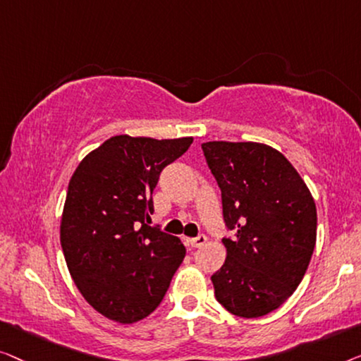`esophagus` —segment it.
I'll use <instances>...</instances> for the list:
<instances>
[{"instance_id": "esophagus-1", "label": "esophagus", "mask_w": 361, "mask_h": 361, "mask_svg": "<svg viewBox=\"0 0 361 361\" xmlns=\"http://www.w3.org/2000/svg\"><path fill=\"white\" fill-rule=\"evenodd\" d=\"M206 242H207V237L204 235V233H200V235H197V237L188 238V243H190V245H191V247H195V248H200V247H202V245H204Z\"/></svg>"}]
</instances>
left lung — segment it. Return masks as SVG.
Returning <instances> with one entry per match:
<instances>
[{
  "instance_id": "8db88e82",
  "label": "left lung",
  "mask_w": 361,
  "mask_h": 361,
  "mask_svg": "<svg viewBox=\"0 0 361 361\" xmlns=\"http://www.w3.org/2000/svg\"><path fill=\"white\" fill-rule=\"evenodd\" d=\"M221 190L227 258L211 276L216 299L238 317H262L296 291L316 247L317 212L286 157L257 142H206Z\"/></svg>"
}]
</instances>
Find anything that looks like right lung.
<instances>
[{
	"mask_svg": "<svg viewBox=\"0 0 361 361\" xmlns=\"http://www.w3.org/2000/svg\"><path fill=\"white\" fill-rule=\"evenodd\" d=\"M192 137L116 135L86 155L68 183L60 242L75 284L96 311L121 324L154 312L186 248L147 224L161 170Z\"/></svg>",
	"mask_w": 361,
	"mask_h": 361,
	"instance_id": "obj_1",
	"label": "right lung"
}]
</instances>
